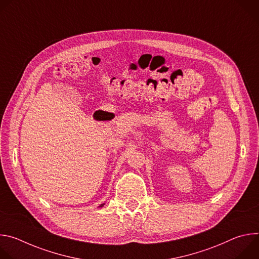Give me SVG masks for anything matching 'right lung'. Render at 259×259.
Wrapping results in <instances>:
<instances>
[{"label": "right lung", "mask_w": 259, "mask_h": 259, "mask_svg": "<svg viewBox=\"0 0 259 259\" xmlns=\"http://www.w3.org/2000/svg\"><path fill=\"white\" fill-rule=\"evenodd\" d=\"M103 205H104V203H103V204H101V205H100V206H99V207H102V206H103Z\"/></svg>", "instance_id": "add662e5"}]
</instances>
